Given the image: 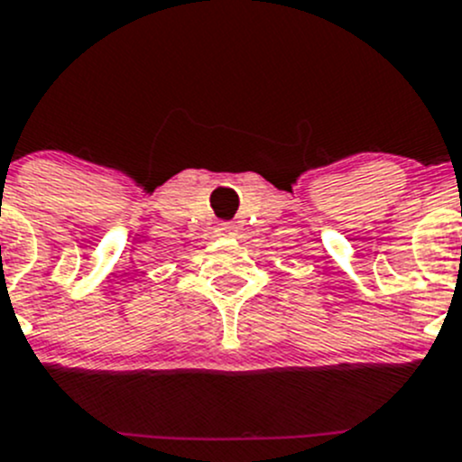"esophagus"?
<instances>
[{
	"mask_svg": "<svg viewBox=\"0 0 462 462\" xmlns=\"http://www.w3.org/2000/svg\"><path fill=\"white\" fill-rule=\"evenodd\" d=\"M217 232H218V235H221V236H235L239 230H236L235 226H230V223H221V226L217 227Z\"/></svg>",
	"mask_w": 462,
	"mask_h": 462,
	"instance_id": "esophagus-1",
	"label": "esophagus"
}]
</instances>
